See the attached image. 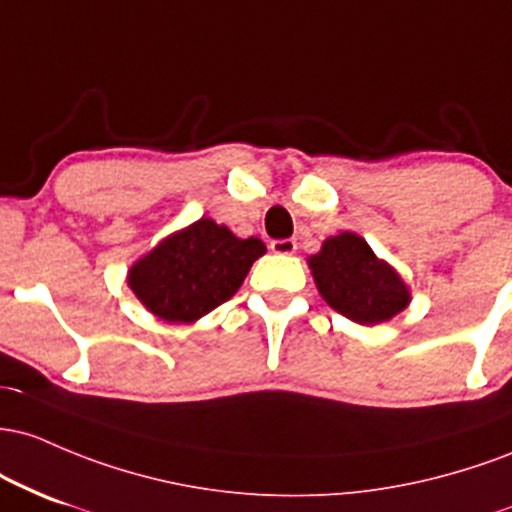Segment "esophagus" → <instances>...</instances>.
Masks as SVG:
<instances>
[{"label": "esophagus", "mask_w": 512, "mask_h": 512, "mask_svg": "<svg viewBox=\"0 0 512 512\" xmlns=\"http://www.w3.org/2000/svg\"><path fill=\"white\" fill-rule=\"evenodd\" d=\"M271 251L273 254H283V256H290L297 251V244L295 239H273L271 241Z\"/></svg>", "instance_id": "esophagus-1"}]
</instances>
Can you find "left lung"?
<instances>
[{"label":"left lung","instance_id":"8db88e82","mask_svg":"<svg viewBox=\"0 0 512 512\" xmlns=\"http://www.w3.org/2000/svg\"><path fill=\"white\" fill-rule=\"evenodd\" d=\"M307 263L324 302L355 324H382L409 307V285L360 234L341 232L324 239L319 254Z\"/></svg>","mask_w":512,"mask_h":512}]
</instances>
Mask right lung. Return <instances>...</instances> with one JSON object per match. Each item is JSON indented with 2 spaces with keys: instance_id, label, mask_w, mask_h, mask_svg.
I'll list each match as a JSON object with an SVG mask.
<instances>
[{
  "instance_id": "1",
  "label": "right lung",
  "mask_w": 512,
  "mask_h": 512,
  "mask_svg": "<svg viewBox=\"0 0 512 512\" xmlns=\"http://www.w3.org/2000/svg\"><path fill=\"white\" fill-rule=\"evenodd\" d=\"M263 254L261 239H239L229 227L200 217L137 258L128 271V287L157 319L193 324L237 295Z\"/></svg>"
}]
</instances>
